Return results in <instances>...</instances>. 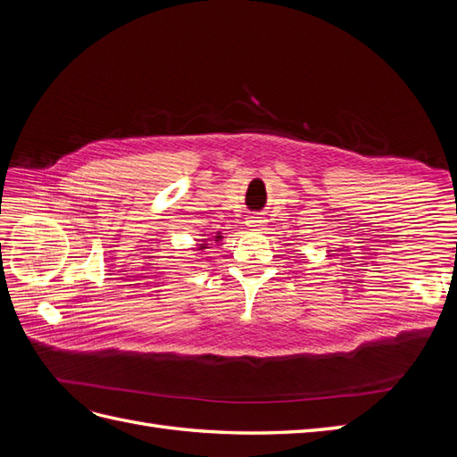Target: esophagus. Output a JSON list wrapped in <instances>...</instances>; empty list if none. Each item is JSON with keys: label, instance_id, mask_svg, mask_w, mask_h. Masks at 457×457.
<instances>
[{"label": "esophagus", "instance_id": "obj_1", "mask_svg": "<svg viewBox=\"0 0 457 457\" xmlns=\"http://www.w3.org/2000/svg\"><path fill=\"white\" fill-rule=\"evenodd\" d=\"M247 227H250L252 230H261L262 227H265V219H262V217H250V219H247Z\"/></svg>", "mask_w": 457, "mask_h": 457}]
</instances>
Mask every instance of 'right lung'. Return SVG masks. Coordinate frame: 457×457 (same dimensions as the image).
Returning a JSON list of instances; mask_svg holds the SVG:
<instances>
[{
  "mask_svg": "<svg viewBox=\"0 0 457 457\" xmlns=\"http://www.w3.org/2000/svg\"><path fill=\"white\" fill-rule=\"evenodd\" d=\"M217 240H220V237H219V234H217V237H215V242H217ZM205 245H207V244H200V247H198V250H204V247H205Z\"/></svg>",
  "mask_w": 457,
  "mask_h": 457,
  "instance_id": "right-lung-1",
  "label": "right lung"
}]
</instances>
